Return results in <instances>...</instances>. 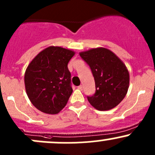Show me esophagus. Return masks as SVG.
Returning a JSON list of instances; mask_svg holds the SVG:
<instances>
[{"label": "esophagus", "mask_w": 155, "mask_h": 155, "mask_svg": "<svg viewBox=\"0 0 155 155\" xmlns=\"http://www.w3.org/2000/svg\"><path fill=\"white\" fill-rule=\"evenodd\" d=\"M78 88L80 89V90H82V85H79V86H78Z\"/></svg>", "instance_id": "esophagus-1"}]
</instances>
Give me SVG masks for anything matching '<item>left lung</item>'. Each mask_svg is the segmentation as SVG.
<instances>
[{"mask_svg": "<svg viewBox=\"0 0 155 155\" xmlns=\"http://www.w3.org/2000/svg\"><path fill=\"white\" fill-rule=\"evenodd\" d=\"M79 54L90 67L94 79L95 93L87 96L91 105L100 111L118 105L129 87V73L124 63L105 48H92Z\"/></svg>", "mask_w": 155, "mask_h": 155, "instance_id": "left-lung-1", "label": "left lung"}]
</instances>
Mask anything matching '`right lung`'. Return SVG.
Wrapping results in <instances>:
<instances>
[{
  "mask_svg": "<svg viewBox=\"0 0 155 155\" xmlns=\"http://www.w3.org/2000/svg\"><path fill=\"white\" fill-rule=\"evenodd\" d=\"M74 51L50 46L40 51L30 63L25 74L28 98L37 109L57 114L66 106L73 92L68 64Z\"/></svg>",
  "mask_w": 155,
  "mask_h": 155,
  "instance_id": "obj_1",
  "label": "right lung"
}]
</instances>
